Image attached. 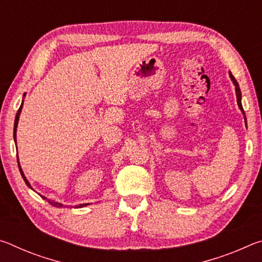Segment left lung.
<instances>
[{
  "label": "left lung",
  "instance_id": "left-lung-1",
  "mask_svg": "<svg viewBox=\"0 0 262 262\" xmlns=\"http://www.w3.org/2000/svg\"><path fill=\"white\" fill-rule=\"evenodd\" d=\"M229 76L230 78H231V81L233 83L234 88H236V97H237V104L239 106V108H241L242 113L244 114V119H245V123H246V117H245V113H244V110H243V105H242V92H241V89H239V85H238V82L236 81V78H234L232 76L231 72H229Z\"/></svg>",
  "mask_w": 262,
  "mask_h": 262
}]
</instances>
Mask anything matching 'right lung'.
<instances>
[{
    "label": "right lung",
    "instance_id": "1",
    "mask_svg": "<svg viewBox=\"0 0 262 262\" xmlns=\"http://www.w3.org/2000/svg\"><path fill=\"white\" fill-rule=\"evenodd\" d=\"M25 95H26V94H24V96H23V100H21L20 107H19V110H18V111H17V114H16V118H15V125H14V140H15V142H16V133H17V126H18L19 115H20V112H21V108H23V104H24V97H25ZM17 162H18V167H19L20 174H21V177H23V179H24V181H25V184L28 185L31 189H32V186H31V184L29 183V180L26 179V177L24 176V172H23V170H21V167H20V164H19V159H18V157H17ZM42 199H46V198H45V196H42ZM47 201L50 202V205L54 206V207H56V208H60V207L63 206V205H62V203H59V202H54V201H51V200H47ZM89 205H90V203H81V205H77V206H76V208H82V207H85V206H89Z\"/></svg>",
    "mask_w": 262,
    "mask_h": 262
}]
</instances>
